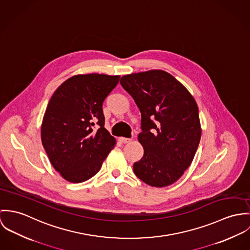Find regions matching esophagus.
<instances>
[{
  "label": "esophagus",
  "instance_id": "obj_1",
  "mask_svg": "<svg viewBox=\"0 0 250 250\" xmlns=\"http://www.w3.org/2000/svg\"><path fill=\"white\" fill-rule=\"evenodd\" d=\"M119 141H120L121 143H123V144H126V143H129V142L131 141V139L120 137V138H119Z\"/></svg>",
  "mask_w": 250,
  "mask_h": 250
}]
</instances>
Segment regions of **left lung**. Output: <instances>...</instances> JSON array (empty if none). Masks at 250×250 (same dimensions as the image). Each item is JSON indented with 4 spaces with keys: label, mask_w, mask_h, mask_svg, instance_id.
<instances>
[{
    "label": "left lung",
    "mask_w": 250,
    "mask_h": 250,
    "mask_svg": "<svg viewBox=\"0 0 250 250\" xmlns=\"http://www.w3.org/2000/svg\"><path fill=\"white\" fill-rule=\"evenodd\" d=\"M120 83L142 117L138 140L144 156L134 163V173L152 187L174 183L191 165L201 137L193 96L162 70L126 75Z\"/></svg>",
    "instance_id": "left-lung-1"
}]
</instances>
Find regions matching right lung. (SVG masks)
<instances>
[{
    "instance_id": "add662e5",
    "label": "right lung",
    "mask_w": 250,
    "mask_h": 250,
    "mask_svg": "<svg viewBox=\"0 0 250 250\" xmlns=\"http://www.w3.org/2000/svg\"><path fill=\"white\" fill-rule=\"evenodd\" d=\"M120 76L78 75L51 98L41 126L43 146L63 178L81 183L93 177L116 142L104 128L103 104Z\"/></svg>"
}]
</instances>
